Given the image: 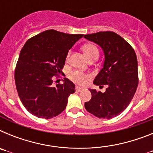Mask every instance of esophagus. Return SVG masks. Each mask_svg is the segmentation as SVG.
Here are the masks:
<instances>
[{
	"instance_id": "esophagus-1",
	"label": "esophagus",
	"mask_w": 153,
	"mask_h": 153,
	"mask_svg": "<svg viewBox=\"0 0 153 153\" xmlns=\"http://www.w3.org/2000/svg\"><path fill=\"white\" fill-rule=\"evenodd\" d=\"M76 90L77 92H81V91H83V89L80 88V87H79V86H76Z\"/></svg>"
}]
</instances>
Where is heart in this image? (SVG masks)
Listing matches in <instances>:
<instances>
[{"label":"heart","instance_id":"heart-1","mask_svg":"<svg viewBox=\"0 0 153 153\" xmlns=\"http://www.w3.org/2000/svg\"><path fill=\"white\" fill-rule=\"evenodd\" d=\"M83 51L85 53L86 56L90 59L92 57L99 56V50L94 44H85L83 47ZM70 56V51H69L68 53L66 56V61L68 62ZM68 77L70 78L73 82H74L76 84L83 85L85 84L86 81L91 77V75L90 74L85 73L81 70H74L72 72H70L68 75Z\"/></svg>","mask_w":153,"mask_h":153}]
</instances>
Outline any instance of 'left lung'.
<instances>
[{
	"label": "left lung",
	"mask_w": 153,
	"mask_h": 153,
	"mask_svg": "<svg viewBox=\"0 0 153 153\" xmlns=\"http://www.w3.org/2000/svg\"><path fill=\"white\" fill-rule=\"evenodd\" d=\"M84 37L103 50V67L93 83L107 86L104 93L90 90L92 98L85 102V108L98 118L112 119L126 109L137 89L139 74L136 53L128 42L113 31H101L84 35Z\"/></svg>",
	"instance_id": "8db88e82"
}]
</instances>
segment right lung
<instances>
[{
  "label": "right lung",
  "instance_id": "add662e5",
  "mask_svg": "<svg viewBox=\"0 0 153 153\" xmlns=\"http://www.w3.org/2000/svg\"><path fill=\"white\" fill-rule=\"evenodd\" d=\"M83 34L48 30L30 38L21 49L14 79L24 107L38 118L51 119L66 109L75 85L67 78L53 86V76L63 73L69 50Z\"/></svg>",
  "mask_w": 153,
  "mask_h": 153
}]
</instances>
